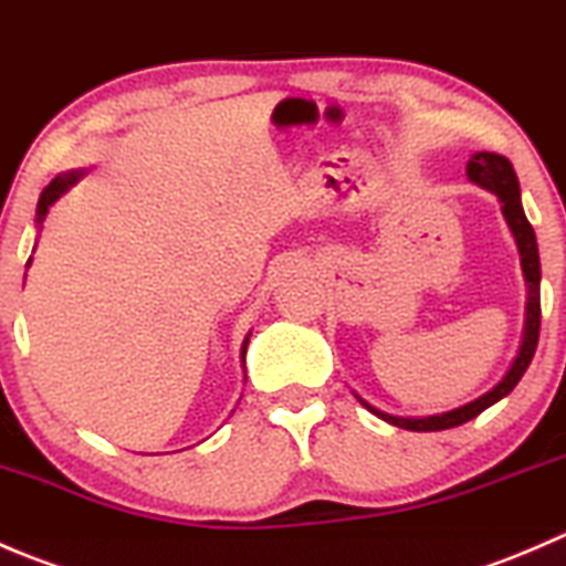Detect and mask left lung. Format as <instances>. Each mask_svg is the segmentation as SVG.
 <instances>
[{"label":"left lung","mask_w":566,"mask_h":566,"mask_svg":"<svg viewBox=\"0 0 566 566\" xmlns=\"http://www.w3.org/2000/svg\"><path fill=\"white\" fill-rule=\"evenodd\" d=\"M468 178L473 184H479L481 189L495 195L501 200V211L503 220H506L509 231H512L514 242H517L520 250V266H523V277L525 285H528V302H525V329H523V344H520L517 357H514L512 368L506 371V377L495 385L492 390H486L484 396L471 401L465 407H457V410L443 412V416H429V418H399V416H388V412L377 410L368 401L360 405L366 410H371L374 416H379L382 421L394 423V427L410 429V432H440V429H451L460 427V423H468L471 418L481 416L486 407H492L495 401H501L503 396H509L514 390V385L520 382V377L525 374V368L531 366V357L536 352V340H539V322H542V305H539V250H536V237L531 222L525 220L523 203H520V184L517 176L512 170V161L506 156L490 154V150H481V154H473V159L468 161Z\"/></svg>","instance_id":"obj_1"}]
</instances>
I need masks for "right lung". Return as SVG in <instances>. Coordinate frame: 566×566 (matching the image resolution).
Wrapping results in <instances>:
<instances>
[{
	"instance_id": "right-lung-1",
	"label": "right lung",
	"mask_w": 566,
	"mask_h": 566,
	"mask_svg": "<svg viewBox=\"0 0 566 566\" xmlns=\"http://www.w3.org/2000/svg\"><path fill=\"white\" fill-rule=\"evenodd\" d=\"M82 176H85V172H82V170L60 172V176L54 178V181L49 184L46 189H43V192H41V198H38V211H35V214H38V217H35V222H38V226H41V222L46 220V214H49V206H54V200H57L60 195H65V192H69V189L74 187V184L80 181ZM30 264H32V259L27 261V266H30ZM248 344H250V335H248V338H244V344H242V363H244V355H248Z\"/></svg>"
}]
</instances>
